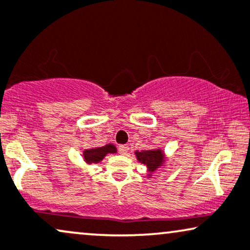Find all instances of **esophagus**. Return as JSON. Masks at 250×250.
Segmentation results:
<instances>
[{
  "label": "esophagus",
  "instance_id": "1",
  "mask_svg": "<svg viewBox=\"0 0 250 250\" xmlns=\"http://www.w3.org/2000/svg\"><path fill=\"white\" fill-rule=\"evenodd\" d=\"M118 150L121 154H127V152L129 151V146L128 145H120Z\"/></svg>",
  "mask_w": 250,
  "mask_h": 250
}]
</instances>
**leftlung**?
<instances>
[{
  "label": "left lung",
  "instance_id": "1",
  "mask_svg": "<svg viewBox=\"0 0 250 250\" xmlns=\"http://www.w3.org/2000/svg\"><path fill=\"white\" fill-rule=\"evenodd\" d=\"M137 160L142 164H144L147 167L148 173H152L163 164L165 163V154L163 150L157 148V150H143V151H136L135 152Z\"/></svg>",
  "mask_w": 250,
  "mask_h": 250
}]
</instances>
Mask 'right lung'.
<instances>
[{
	"label": "right lung",
	"instance_id": "add662e5",
	"mask_svg": "<svg viewBox=\"0 0 250 250\" xmlns=\"http://www.w3.org/2000/svg\"><path fill=\"white\" fill-rule=\"evenodd\" d=\"M108 153H116V147L113 144H107L105 146L96 147V148H88L84 150L83 157L86 164H98L100 163L106 154Z\"/></svg>",
	"mask_w": 250,
	"mask_h": 250
}]
</instances>
